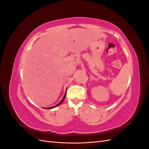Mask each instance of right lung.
I'll return each mask as SVG.
<instances>
[{"label": "right lung", "mask_w": 149, "mask_h": 149, "mask_svg": "<svg viewBox=\"0 0 149 149\" xmlns=\"http://www.w3.org/2000/svg\"><path fill=\"white\" fill-rule=\"evenodd\" d=\"M66 93H65V96H64V97H63V99L61 100V101L58 104H56V105H55V106H53V107H48V109H52V108H54V107H56V106H59V105H60L63 102V101L65 100V96H66Z\"/></svg>", "instance_id": "add662e5"}]
</instances>
